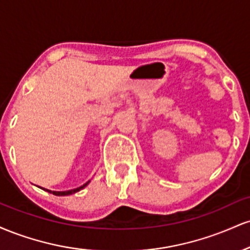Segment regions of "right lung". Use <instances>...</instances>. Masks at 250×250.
<instances>
[{
	"instance_id": "right-lung-1",
	"label": "right lung",
	"mask_w": 250,
	"mask_h": 250,
	"mask_svg": "<svg viewBox=\"0 0 250 250\" xmlns=\"http://www.w3.org/2000/svg\"><path fill=\"white\" fill-rule=\"evenodd\" d=\"M89 182H90V181L85 182L84 185L81 186V187L75 188V189H70V190H65V191H54V190H49V189H45V188H41V189H43V190H45V191H48V193H51V194L56 195V196H67V195L75 194V193H77V191L81 190V189H83L84 187H87V186L89 185Z\"/></svg>"
}]
</instances>
